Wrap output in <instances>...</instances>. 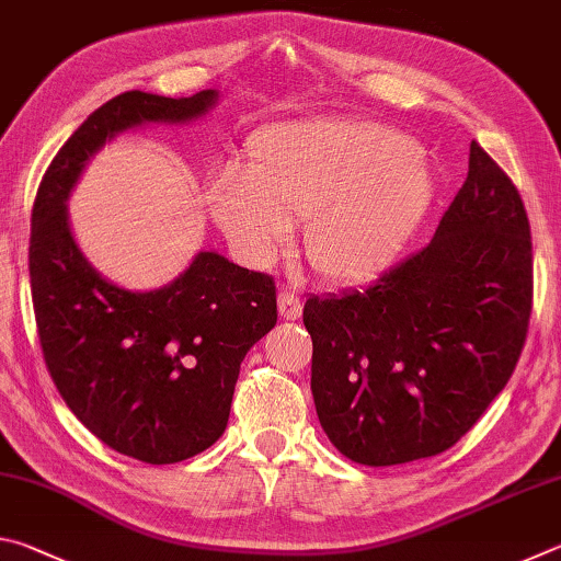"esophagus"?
Masks as SVG:
<instances>
[{"label": "esophagus", "mask_w": 561, "mask_h": 561, "mask_svg": "<svg viewBox=\"0 0 561 561\" xmlns=\"http://www.w3.org/2000/svg\"><path fill=\"white\" fill-rule=\"evenodd\" d=\"M301 309H304V304H301V299L297 297V294H294L291 289H282L279 291V314L284 319H287V321L299 319L301 317Z\"/></svg>", "instance_id": "esophagus-1"}]
</instances>
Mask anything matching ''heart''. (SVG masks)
Segmentation results:
<instances>
[{
  "label": "heart",
  "instance_id": "heart-1",
  "mask_svg": "<svg viewBox=\"0 0 561 561\" xmlns=\"http://www.w3.org/2000/svg\"><path fill=\"white\" fill-rule=\"evenodd\" d=\"M237 254L267 267L307 220V254L324 277L383 272L433 201V173L413 140L371 121H297L257 130L242 168L205 190Z\"/></svg>",
  "mask_w": 561,
  "mask_h": 561
}]
</instances>
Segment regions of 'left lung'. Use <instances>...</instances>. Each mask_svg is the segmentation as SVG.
Returning a JSON list of instances; mask_svg holds the SVG:
<instances>
[{"label": "left lung", "mask_w": 561, "mask_h": 561, "mask_svg": "<svg viewBox=\"0 0 561 561\" xmlns=\"http://www.w3.org/2000/svg\"><path fill=\"white\" fill-rule=\"evenodd\" d=\"M529 311L525 205L472 140L468 178L423 250L364 289L304 304L321 428L371 468L453 448L507 386Z\"/></svg>", "instance_id": "1"}]
</instances>
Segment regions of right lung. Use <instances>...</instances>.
I'll return each instance as SVG.
<instances>
[{
  "mask_svg": "<svg viewBox=\"0 0 561 561\" xmlns=\"http://www.w3.org/2000/svg\"><path fill=\"white\" fill-rule=\"evenodd\" d=\"M217 103L126 91L96 108L51 160L32 210L30 277L46 368L71 413L121 455L150 465L193 458L220 438L240 364L277 324L270 274L197 252L165 287L103 279L69 227V201L93 153L144 123H190Z\"/></svg>",
  "mask_w": 561,
  "mask_h": 561,
  "instance_id": "1",
  "label": "right lung"
}]
</instances>
